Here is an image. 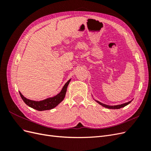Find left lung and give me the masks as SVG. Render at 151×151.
<instances>
[{"mask_svg": "<svg viewBox=\"0 0 151 151\" xmlns=\"http://www.w3.org/2000/svg\"><path fill=\"white\" fill-rule=\"evenodd\" d=\"M98 103H99L100 105H101V106H103V107L104 108H108V109H120V108H123L125 107V106H127V105H128L129 104H130L132 101H130L129 102L127 103H123V104H118V105H114V106H110V105H107V104H103L101 102H99L98 101H97V100L94 99Z\"/></svg>", "mask_w": 151, "mask_h": 151, "instance_id": "left-lung-1", "label": "left lung"}]
</instances>
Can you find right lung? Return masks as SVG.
<instances>
[{
    "label": "right lung",
    "instance_id": "1",
    "mask_svg": "<svg viewBox=\"0 0 151 151\" xmlns=\"http://www.w3.org/2000/svg\"><path fill=\"white\" fill-rule=\"evenodd\" d=\"M70 81L71 79H69L65 85L63 86L60 92L58 93L57 95L54 96L53 97H50L45 99L42 100V101H34V100L27 99L21 94L20 91H19V92L22 99L29 107L36 109L38 111L49 110V109H52L55 108L58 104H60L63 101L65 96L67 86Z\"/></svg>",
    "mask_w": 151,
    "mask_h": 151
}]
</instances>
